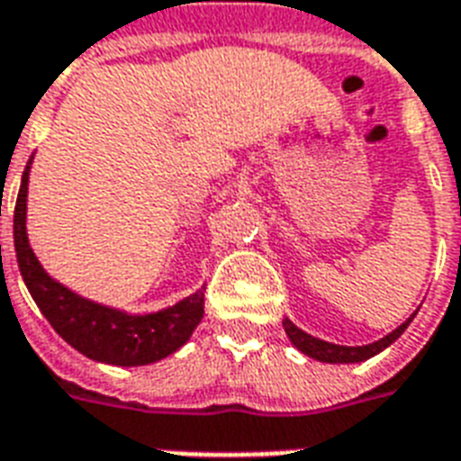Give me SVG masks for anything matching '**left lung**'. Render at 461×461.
<instances>
[{
    "label": "left lung",
    "mask_w": 461,
    "mask_h": 461,
    "mask_svg": "<svg viewBox=\"0 0 461 461\" xmlns=\"http://www.w3.org/2000/svg\"><path fill=\"white\" fill-rule=\"evenodd\" d=\"M414 315L416 313L409 315L407 321L402 322L400 328H394L390 335H385L383 339H378V342L364 344V347H344V344H332L325 342V339H318V337L303 332L302 328H296L289 318H285L282 325H285V332H287L289 342L294 344L296 349L302 351V354H306V357L315 358V361H322V364H358V361H366V358L375 357V354H380L383 349H387V347L409 328V322L414 321Z\"/></svg>",
    "instance_id": "obj_1"
}]
</instances>
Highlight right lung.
Here are the masks:
<instances>
[{"label":"right lung","instance_id":"right-lung-1","mask_svg":"<svg viewBox=\"0 0 461 461\" xmlns=\"http://www.w3.org/2000/svg\"><path fill=\"white\" fill-rule=\"evenodd\" d=\"M25 165L14 210V246L25 287L38 303L57 335L78 349L83 357L112 366H148L169 357L188 342L203 318V289L167 306L158 313L133 315L119 308L103 306L76 294L45 273L35 258L25 231V201H28V172Z\"/></svg>","mask_w":461,"mask_h":461}]
</instances>
